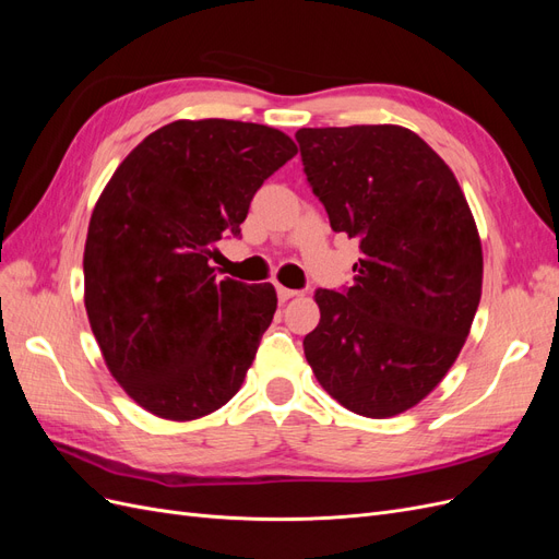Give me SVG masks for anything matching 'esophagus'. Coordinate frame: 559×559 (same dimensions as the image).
I'll list each match as a JSON object with an SVG mask.
<instances>
[{"instance_id": "obj_1", "label": "esophagus", "mask_w": 559, "mask_h": 559, "mask_svg": "<svg viewBox=\"0 0 559 559\" xmlns=\"http://www.w3.org/2000/svg\"><path fill=\"white\" fill-rule=\"evenodd\" d=\"M294 296H298V292H294V289H286V286H280V284H277V298H280L282 302H286V300L294 298Z\"/></svg>"}]
</instances>
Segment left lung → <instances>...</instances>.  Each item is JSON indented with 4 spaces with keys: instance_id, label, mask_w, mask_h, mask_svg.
<instances>
[{
    "instance_id": "left-lung-1",
    "label": "left lung",
    "mask_w": 559,
    "mask_h": 559,
    "mask_svg": "<svg viewBox=\"0 0 559 559\" xmlns=\"http://www.w3.org/2000/svg\"><path fill=\"white\" fill-rule=\"evenodd\" d=\"M296 140L331 228L361 249L345 294H314L306 359L347 411L394 417L466 343L483 292L476 222L445 160L408 128H300Z\"/></svg>"
}]
</instances>
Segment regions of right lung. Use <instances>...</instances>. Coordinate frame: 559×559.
<instances>
[{
	"label": "right lung",
	"mask_w": 559,
	"mask_h": 559,
	"mask_svg": "<svg viewBox=\"0 0 559 559\" xmlns=\"http://www.w3.org/2000/svg\"><path fill=\"white\" fill-rule=\"evenodd\" d=\"M296 154L267 126L175 121L130 151L95 202L83 300L109 373L151 415L205 417L242 386L277 294L218 282L210 259Z\"/></svg>",
	"instance_id": "obj_1"
}]
</instances>
